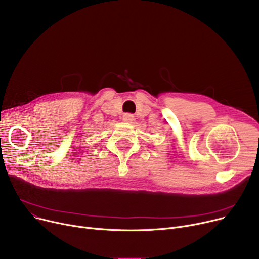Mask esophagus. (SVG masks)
Here are the masks:
<instances>
[{"label": "esophagus", "mask_w": 259, "mask_h": 259, "mask_svg": "<svg viewBox=\"0 0 259 259\" xmlns=\"http://www.w3.org/2000/svg\"><path fill=\"white\" fill-rule=\"evenodd\" d=\"M133 119H134V116H133V114H130V113H126V114L122 115V120L126 121V122H130V121H132Z\"/></svg>", "instance_id": "esophagus-1"}]
</instances>
